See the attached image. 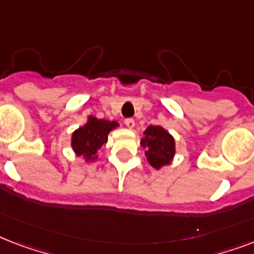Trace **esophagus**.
Returning a JSON list of instances; mask_svg holds the SVG:
<instances>
[{
  "instance_id": "obj_1",
  "label": "esophagus",
  "mask_w": 254,
  "mask_h": 254,
  "mask_svg": "<svg viewBox=\"0 0 254 254\" xmlns=\"http://www.w3.org/2000/svg\"><path fill=\"white\" fill-rule=\"evenodd\" d=\"M125 125H127L129 129H133V127H134V125H135L134 120H133V119H125Z\"/></svg>"
}]
</instances>
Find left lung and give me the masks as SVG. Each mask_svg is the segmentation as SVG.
<instances>
[{
  "mask_svg": "<svg viewBox=\"0 0 254 254\" xmlns=\"http://www.w3.org/2000/svg\"><path fill=\"white\" fill-rule=\"evenodd\" d=\"M141 145L146 149L147 161L154 169L169 165L175 154V141L162 127H147Z\"/></svg>",
  "mask_w": 254,
  "mask_h": 254,
  "instance_id": "1",
  "label": "left lung"
}]
</instances>
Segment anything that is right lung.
<instances>
[{
	"label": "right lung",
	"mask_w": 254,
	"mask_h": 254,
	"mask_svg": "<svg viewBox=\"0 0 254 254\" xmlns=\"http://www.w3.org/2000/svg\"><path fill=\"white\" fill-rule=\"evenodd\" d=\"M117 125L119 124L116 121L89 117L84 127H79L72 134V149L77 155H84L87 161H89L107 142L109 131Z\"/></svg>",
	"instance_id": "obj_1"
}]
</instances>
